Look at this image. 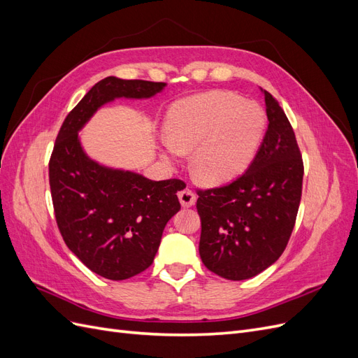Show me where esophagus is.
Instances as JSON below:
<instances>
[{"instance_id":"1","label":"esophagus","mask_w":358,"mask_h":358,"mask_svg":"<svg viewBox=\"0 0 358 358\" xmlns=\"http://www.w3.org/2000/svg\"><path fill=\"white\" fill-rule=\"evenodd\" d=\"M178 197H179V201H180V204L183 206V208H191V206L196 204V200H197L196 194H194L189 188L182 189L178 194Z\"/></svg>"}]
</instances>
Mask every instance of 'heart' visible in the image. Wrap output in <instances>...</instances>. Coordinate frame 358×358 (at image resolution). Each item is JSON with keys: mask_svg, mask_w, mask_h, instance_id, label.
<instances>
[{"mask_svg": "<svg viewBox=\"0 0 358 358\" xmlns=\"http://www.w3.org/2000/svg\"><path fill=\"white\" fill-rule=\"evenodd\" d=\"M266 113L239 95L212 91L188 96L170 107L164 159L176 162L192 148L191 169L199 180L220 185L237 178L252 161L266 131Z\"/></svg>", "mask_w": 358, "mask_h": 358, "instance_id": "1", "label": "heart"}]
</instances>
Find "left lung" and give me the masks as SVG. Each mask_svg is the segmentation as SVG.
<instances>
[{
    "mask_svg": "<svg viewBox=\"0 0 358 358\" xmlns=\"http://www.w3.org/2000/svg\"><path fill=\"white\" fill-rule=\"evenodd\" d=\"M262 92L268 125L255 158L231 183L199 191L201 262L230 280L254 278L276 263L301 197L303 161L294 131L272 94Z\"/></svg>",
    "mask_w": 358,
    "mask_h": 358,
    "instance_id": "1",
    "label": "left lung"
}]
</instances>
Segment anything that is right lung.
<instances>
[{
    "label": "right lung",
    "mask_w": 358,
    "mask_h": 358,
    "mask_svg": "<svg viewBox=\"0 0 358 358\" xmlns=\"http://www.w3.org/2000/svg\"><path fill=\"white\" fill-rule=\"evenodd\" d=\"M166 86L115 76L100 80L69 113L53 148L49 182L59 231L70 251L106 279L124 280L152 264L185 183L101 164L86 154L79 133L104 104L152 99Z\"/></svg>",
    "instance_id": "add662e5"
}]
</instances>
